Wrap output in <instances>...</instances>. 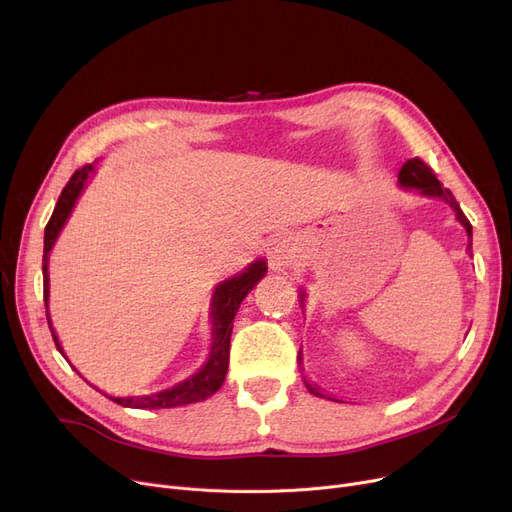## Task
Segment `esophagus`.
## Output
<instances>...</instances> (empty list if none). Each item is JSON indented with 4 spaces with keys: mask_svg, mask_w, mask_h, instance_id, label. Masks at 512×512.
Segmentation results:
<instances>
[{
    "mask_svg": "<svg viewBox=\"0 0 512 512\" xmlns=\"http://www.w3.org/2000/svg\"><path fill=\"white\" fill-rule=\"evenodd\" d=\"M295 257V247L291 238H284V236H278L272 244V257H270V263L274 270H280V268H286L288 263L293 261Z\"/></svg>",
    "mask_w": 512,
    "mask_h": 512,
    "instance_id": "esophagus-1",
    "label": "esophagus"
}]
</instances>
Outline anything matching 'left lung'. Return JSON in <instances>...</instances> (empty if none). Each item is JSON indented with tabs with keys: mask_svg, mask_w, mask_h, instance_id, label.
<instances>
[{
	"mask_svg": "<svg viewBox=\"0 0 512 512\" xmlns=\"http://www.w3.org/2000/svg\"><path fill=\"white\" fill-rule=\"evenodd\" d=\"M397 182H399V186H402V188H414V190L422 192L425 196L443 198V201H446V203L454 209L456 219L464 226L466 234H469V251H471V247H473V228H471V221L466 219V215L462 213L460 205L456 203L454 194H452L448 188L441 186V182L435 177V171H433L425 161H420L418 157L406 161V163L402 165V169H399V173H397ZM303 299H305V293L301 291V303H303ZM299 362H301V358H299ZM305 385H307L309 393H314V395H318V397H328V395L320 393L318 387H311L307 381H305ZM328 399H332V397H328ZM332 402H337V399H332Z\"/></svg>",
	"mask_w": 512,
	"mask_h": 512,
	"instance_id": "1",
	"label": "left lung"
}]
</instances>
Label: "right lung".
Returning a JSON list of instances; mask_svg holds the SVG:
<instances>
[{
    "instance_id": "1",
    "label": "right lung",
    "mask_w": 512,
    "mask_h": 512,
    "mask_svg": "<svg viewBox=\"0 0 512 512\" xmlns=\"http://www.w3.org/2000/svg\"><path fill=\"white\" fill-rule=\"evenodd\" d=\"M94 173V165H83L81 169H77L71 180L66 182L64 190L58 196L56 209L48 221L46 226V236H43V299L48 301L50 295V276H48V261H50V251L54 247V242L62 230V226L69 219L79 194L83 192L87 180ZM268 272V265H265L263 259L253 261L247 270L240 272L234 278H228L224 282H219L213 299H211V318H213V345H211V355L207 364L198 370L196 374L188 376L186 381L177 383L165 391L152 393V395H131V397H113L106 395L108 399H113L119 406L125 408H175V406H186V404H196L203 402V399L211 397L221 385L226 381L228 374V364H230V337H232V326H234V316L242 303V299L247 297L253 286L265 276ZM48 309V303H46ZM48 324L52 330L54 343L58 347V351L64 355L56 332L52 328L50 322V314H48ZM66 358V355H64Z\"/></svg>"
}]
</instances>
